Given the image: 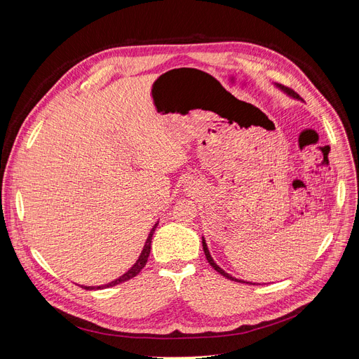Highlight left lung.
Wrapping results in <instances>:
<instances>
[{"instance_id":"8db88e82","label":"left lung","mask_w":359,"mask_h":359,"mask_svg":"<svg viewBox=\"0 0 359 359\" xmlns=\"http://www.w3.org/2000/svg\"><path fill=\"white\" fill-rule=\"evenodd\" d=\"M276 88H279L282 93L284 94H287L288 97H291V99H294V100H301V97L298 96L297 93H294L292 90H290V88H287V87H284V86H280V84H273ZM202 248H203V253H205V256H206V260H208V263L210 265L218 272V273H221L222 276H225L227 279H230V280H236V282H243V284H250V285H260V284H257V282H248V280H243V279H237V278H234L233 275H230V273H227L225 272L221 266H218L217 265V262L212 259V256H211V253H210V249H208V246H206V241H205V237L202 236Z\"/></svg>"}]
</instances>
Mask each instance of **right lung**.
<instances>
[{"instance_id":"add662e5","label":"right lung","mask_w":359,"mask_h":359,"mask_svg":"<svg viewBox=\"0 0 359 359\" xmlns=\"http://www.w3.org/2000/svg\"><path fill=\"white\" fill-rule=\"evenodd\" d=\"M157 225H158V221L153 225V229H151V231H149V234H148V237H147V240H145L144 248H142V252H141V255L138 256L137 262H135L134 265H132L123 275H121V276L116 278L115 280L109 282V284H106V285H99V287L81 285V288H84V290H103V288H110V287H115V285H118V284H122V282H125V280H128V279H130V278L137 276V275L142 271V268L145 266V263H147V260H148V256H149V252H151V240H153V236H154V231H156V229H157Z\"/></svg>"}]
</instances>
